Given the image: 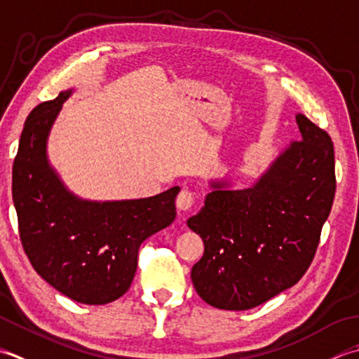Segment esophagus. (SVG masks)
Listing matches in <instances>:
<instances>
[{
  "instance_id": "34e87169",
  "label": "esophagus",
  "mask_w": 359,
  "mask_h": 359,
  "mask_svg": "<svg viewBox=\"0 0 359 359\" xmlns=\"http://www.w3.org/2000/svg\"><path fill=\"white\" fill-rule=\"evenodd\" d=\"M195 203H196V195L189 189H182L177 196V208L180 210H190L194 208Z\"/></svg>"
}]
</instances>
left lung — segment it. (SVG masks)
Masks as SVG:
<instances>
[{"label": "left lung", "mask_w": 359, "mask_h": 359, "mask_svg": "<svg viewBox=\"0 0 359 359\" xmlns=\"http://www.w3.org/2000/svg\"><path fill=\"white\" fill-rule=\"evenodd\" d=\"M302 141L291 142L251 187L210 182L187 226L204 241L194 287L220 310L254 309L301 280L316 254L336 190L327 131L296 116Z\"/></svg>", "instance_id": "obj_1"}]
</instances>
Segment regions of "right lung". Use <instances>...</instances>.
<instances>
[{
    "mask_svg": "<svg viewBox=\"0 0 359 359\" xmlns=\"http://www.w3.org/2000/svg\"><path fill=\"white\" fill-rule=\"evenodd\" d=\"M72 90L35 107L12 169L20 240L36 274L80 304L104 305L128 291L145 238L177 217L180 187L139 200L88 201L65 187L46 153L49 131Z\"/></svg>",
    "mask_w": 359,
    "mask_h": 359,
    "instance_id": "right-lung-1",
    "label": "right lung"
}]
</instances>
